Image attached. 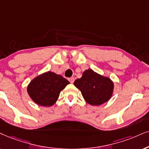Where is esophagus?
<instances>
[{"label":"esophagus","mask_w":149,"mask_h":149,"mask_svg":"<svg viewBox=\"0 0 149 149\" xmlns=\"http://www.w3.org/2000/svg\"><path fill=\"white\" fill-rule=\"evenodd\" d=\"M69 81L71 82V83H73V82H74V78H73V77H71V78H69Z\"/></svg>","instance_id":"esophagus-1"}]
</instances>
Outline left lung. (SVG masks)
Here are the masks:
<instances>
[{
    "mask_svg": "<svg viewBox=\"0 0 149 149\" xmlns=\"http://www.w3.org/2000/svg\"><path fill=\"white\" fill-rule=\"evenodd\" d=\"M73 84L80 89L86 102L95 106L108 101L113 91L112 81L92 69L84 71L82 78L75 80Z\"/></svg>",
    "mask_w": 149,
    "mask_h": 149,
    "instance_id": "left-lung-1",
    "label": "left lung"
}]
</instances>
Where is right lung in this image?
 <instances>
[{
	"label": "right lung",
	"mask_w": 149,
	"mask_h": 149,
	"mask_svg": "<svg viewBox=\"0 0 149 149\" xmlns=\"http://www.w3.org/2000/svg\"><path fill=\"white\" fill-rule=\"evenodd\" d=\"M69 82L61 75L54 72L44 73L30 82L27 92L36 104L50 107L57 100L60 93Z\"/></svg>",
	"instance_id": "1"
}]
</instances>
